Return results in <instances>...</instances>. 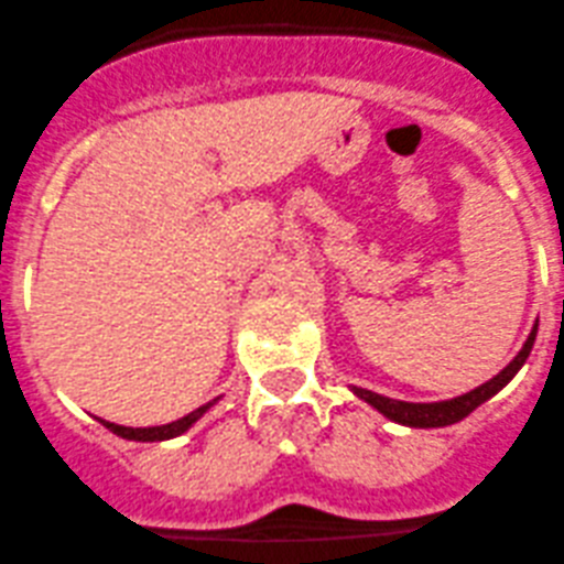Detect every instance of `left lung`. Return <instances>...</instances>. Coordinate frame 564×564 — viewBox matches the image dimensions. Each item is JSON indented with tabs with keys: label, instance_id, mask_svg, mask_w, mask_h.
Wrapping results in <instances>:
<instances>
[{
	"label": "left lung",
	"instance_id": "left-lung-1",
	"mask_svg": "<svg viewBox=\"0 0 564 564\" xmlns=\"http://www.w3.org/2000/svg\"><path fill=\"white\" fill-rule=\"evenodd\" d=\"M534 337H538V326L532 329L529 340L523 343V348L518 351V357H514L512 362H509V366L498 373V377H492L490 382L479 384L476 390H470V393H465V395H457V399H452V401L412 404V401H395V399H388V395L371 393V390H366V388H351V390L359 395V399L368 401L373 410L382 412L384 417H390V421H395V423H404V426H415V429L452 426V423L468 417L470 412H474L479 404H485L487 399H492V395H496L498 390H501L503 384H507L509 379L520 371V366H523V362L529 359V354H532Z\"/></svg>",
	"mask_w": 564,
	"mask_h": 564
}]
</instances>
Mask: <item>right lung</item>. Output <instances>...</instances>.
Wrapping results in <instances>:
<instances>
[{"mask_svg": "<svg viewBox=\"0 0 564 564\" xmlns=\"http://www.w3.org/2000/svg\"><path fill=\"white\" fill-rule=\"evenodd\" d=\"M213 406L210 404H202L198 410L187 412L185 417H180V421L174 423H165V426H149V429H132V426H118V423H110V421H101L105 423L107 429H110L112 434H118V437H124V440H138V443H154V440H169V437H176V434L187 432V429L193 426V423L198 421V417L205 415L207 410Z\"/></svg>", "mask_w": 564, "mask_h": 564, "instance_id": "right-lung-1", "label": "right lung"}]
</instances>
